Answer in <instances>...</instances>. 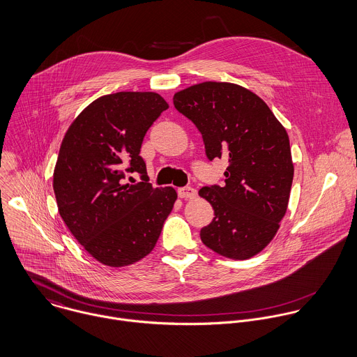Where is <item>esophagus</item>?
<instances>
[{"instance_id":"esophagus-1","label":"esophagus","mask_w":357,"mask_h":357,"mask_svg":"<svg viewBox=\"0 0 357 357\" xmlns=\"http://www.w3.org/2000/svg\"><path fill=\"white\" fill-rule=\"evenodd\" d=\"M178 196L182 199H195L197 196V190L192 186H183L178 189Z\"/></svg>"}]
</instances>
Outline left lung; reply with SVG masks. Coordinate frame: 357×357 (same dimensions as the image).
Here are the masks:
<instances>
[{"label":"left lung","instance_id":"obj_1","mask_svg":"<svg viewBox=\"0 0 357 357\" xmlns=\"http://www.w3.org/2000/svg\"><path fill=\"white\" fill-rule=\"evenodd\" d=\"M174 107L200 131L207 158L229 164L222 185L199 192L215 215L202 241L227 258L254 257L275 237L288 206L294 165L284 127L259 96L230 82L189 86L174 95Z\"/></svg>","mask_w":357,"mask_h":357}]
</instances>
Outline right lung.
Returning a JSON list of instances; mask_svg holds the SVG:
<instances>
[{
  "instance_id": "obj_1",
  "label": "right lung",
  "mask_w": 357,
  "mask_h": 357,
  "mask_svg": "<svg viewBox=\"0 0 357 357\" xmlns=\"http://www.w3.org/2000/svg\"><path fill=\"white\" fill-rule=\"evenodd\" d=\"M167 102L154 92H117L93 100L74 120L59 150L54 192L77 241L107 266H127L155 245L176 200L149 183L143 138ZM137 172L141 183L126 184Z\"/></svg>"
}]
</instances>
